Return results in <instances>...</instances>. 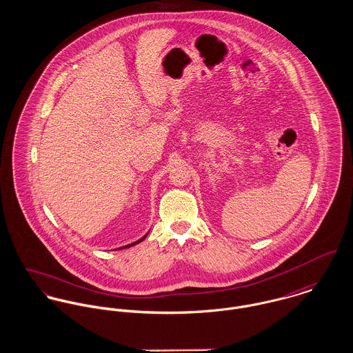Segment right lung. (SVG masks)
Here are the masks:
<instances>
[{
  "label": "right lung",
  "instance_id": "1",
  "mask_svg": "<svg viewBox=\"0 0 353 353\" xmlns=\"http://www.w3.org/2000/svg\"><path fill=\"white\" fill-rule=\"evenodd\" d=\"M147 235H148V234H147ZM147 235H145V236H143V238H141V239H140V241H137V242H134V243H132V245H128V246H123V248H121V249H126V248H130V246H134V245H139V243H140V242H143V241H144V239H145V238H147Z\"/></svg>",
  "mask_w": 353,
  "mask_h": 353
}]
</instances>
